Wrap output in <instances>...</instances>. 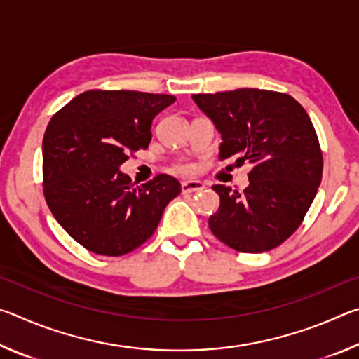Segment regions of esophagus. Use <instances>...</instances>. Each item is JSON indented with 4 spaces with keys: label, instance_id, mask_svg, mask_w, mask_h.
<instances>
[{
    "label": "esophagus",
    "instance_id": "34e87169",
    "mask_svg": "<svg viewBox=\"0 0 359 359\" xmlns=\"http://www.w3.org/2000/svg\"><path fill=\"white\" fill-rule=\"evenodd\" d=\"M204 184L199 180H187L182 182V191L184 193H193V191H203Z\"/></svg>",
    "mask_w": 359,
    "mask_h": 359
}]
</instances>
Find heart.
Wrapping results in <instances>:
<instances>
[{
    "label": "heart",
    "instance_id": "1",
    "mask_svg": "<svg viewBox=\"0 0 359 359\" xmlns=\"http://www.w3.org/2000/svg\"><path fill=\"white\" fill-rule=\"evenodd\" d=\"M177 171H179V172L188 174V172L193 171V168H191V165H188V163H182V165L177 166Z\"/></svg>",
    "mask_w": 359,
    "mask_h": 359
}]
</instances>
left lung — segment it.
<instances>
[{
  "mask_svg": "<svg viewBox=\"0 0 359 359\" xmlns=\"http://www.w3.org/2000/svg\"><path fill=\"white\" fill-rule=\"evenodd\" d=\"M222 135L220 160L252 165L244 191L214 185L220 208L209 217L218 241L244 253L280 245L299 228L323 174L317 133L287 93L258 88L191 96Z\"/></svg>",
  "mask_w": 359,
  "mask_h": 359,
  "instance_id": "left-lung-1",
  "label": "left lung"
}]
</instances>
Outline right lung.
I'll return each instance as SVG.
<instances>
[{"label":"right lung","instance_id":"add662e5","mask_svg":"<svg viewBox=\"0 0 359 359\" xmlns=\"http://www.w3.org/2000/svg\"><path fill=\"white\" fill-rule=\"evenodd\" d=\"M174 101L172 95L88 90L48 121L42 139L46 203L87 250L104 257L133 252L182 191L168 174L135 187L120 172L130 154L149 147L151 121Z\"/></svg>","mask_w":359,"mask_h":359}]
</instances>
